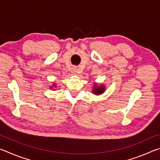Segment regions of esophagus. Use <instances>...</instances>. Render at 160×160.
I'll list each match as a JSON object with an SVG mask.
<instances>
[{"label": "esophagus", "mask_w": 160, "mask_h": 160, "mask_svg": "<svg viewBox=\"0 0 160 160\" xmlns=\"http://www.w3.org/2000/svg\"><path fill=\"white\" fill-rule=\"evenodd\" d=\"M78 68H76V67H73L72 68V74H76V73H78Z\"/></svg>", "instance_id": "esophagus-1"}]
</instances>
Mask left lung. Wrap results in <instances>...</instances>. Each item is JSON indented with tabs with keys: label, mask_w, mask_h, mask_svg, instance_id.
Returning <instances> with one entry per match:
<instances>
[{
	"label": "left lung",
	"mask_w": 160,
	"mask_h": 160,
	"mask_svg": "<svg viewBox=\"0 0 160 160\" xmlns=\"http://www.w3.org/2000/svg\"><path fill=\"white\" fill-rule=\"evenodd\" d=\"M104 87L101 86V87H99V88H94L93 92L95 94H102V92H104Z\"/></svg>",
	"instance_id": "1"
}]
</instances>
